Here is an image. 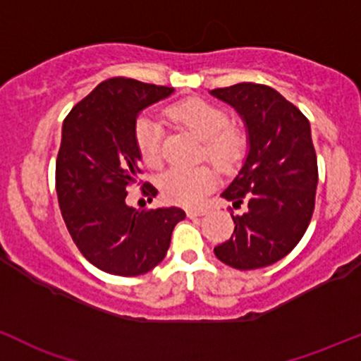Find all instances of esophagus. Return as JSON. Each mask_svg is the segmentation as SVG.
Instances as JSON below:
<instances>
[{"instance_id":"obj_1","label":"esophagus","mask_w":361,"mask_h":361,"mask_svg":"<svg viewBox=\"0 0 361 361\" xmlns=\"http://www.w3.org/2000/svg\"><path fill=\"white\" fill-rule=\"evenodd\" d=\"M204 214H207V209H202V207H199V209H187L188 218H199V216Z\"/></svg>"}]
</instances>
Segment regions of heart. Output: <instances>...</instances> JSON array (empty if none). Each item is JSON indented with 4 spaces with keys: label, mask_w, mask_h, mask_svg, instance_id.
Instances as JSON below:
<instances>
[{
    "label": "heart",
    "mask_w": 361,
    "mask_h": 361,
    "mask_svg": "<svg viewBox=\"0 0 361 361\" xmlns=\"http://www.w3.org/2000/svg\"><path fill=\"white\" fill-rule=\"evenodd\" d=\"M169 117L204 142L207 159L221 169H230L244 154L245 140L240 131L230 128L225 111L204 100H188L173 105ZM162 124L155 117L142 116L135 124V142L143 162L159 166L162 161ZM216 174L207 166L185 169L171 168L159 180L162 195L169 202L195 206L214 187Z\"/></svg>",
    "instance_id": "obj_1"
}]
</instances>
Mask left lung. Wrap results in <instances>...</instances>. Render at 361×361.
Returning a JSON list of instances; mask_svg holds the SVG:
<instances>
[{"label":"left lung","instance_id":"8db88e82","mask_svg":"<svg viewBox=\"0 0 361 361\" xmlns=\"http://www.w3.org/2000/svg\"><path fill=\"white\" fill-rule=\"evenodd\" d=\"M209 93L244 121L247 155L221 193L244 214L231 216L233 235L214 247L237 270L270 267L298 245L310 225L318 183L317 154L308 119L276 90L240 82Z\"/></svg>","mask_w":361,"mask_h":361}]
</instances>
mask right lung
Returning <instances> with one entry per match:
<instances>
[{
  "mask_svg": "<svg viewBox=\"0 0 361 361\" xmlns=\"http://www.w3.org/2000/svg\"><path fill=\"white\" fill-rule=\"evenodd\" d=\"M174 88L126 78L100 82L69 112L56 157V195L63 221L82 256L111 275L138 276L164 259L180 207L135 209L128 187L138 181L135 124L140 112ZM155 197L152 185L143 190Z\"/></svg>",
  "mask_w": 361,
  "mask_h": 361,
  "instance_id": "obj_1",
  "label": "right lung"
}]
</instances>
